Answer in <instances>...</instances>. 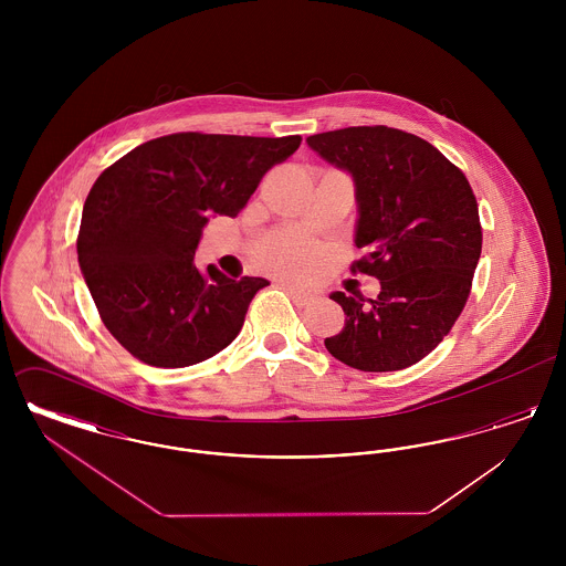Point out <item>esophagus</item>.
Returning <instances> with one entry per match:
<instances>
[{
  "label": "esophagus",
  "mask_w": 566,
  "mask_h": 566,
  "mask_svg": "<svg viewBox=\"0 0 566 566\" xmlns=\"http://www.w3.org/2000/svg\"><path fill=\"white\" fill-rule=\"evenodd\" d=\"M289 295L293 296L296 305H307L310 301H314V293L305 291V289H298V286H286Z\"/></svg>",
  "instance_id": "1"
}]
</instances>
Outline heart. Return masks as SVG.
<instances>
[{"label": "heart", "mask_w": 566, "mask_h": 566, "mask_svg": "<svg viewBox=\"0 0 566 566\" xmlns=\"http://www.w3.org/2000/svg\"><path fill=\"white\" fill-rule=\"evenodd\" d=\"M323 261L318 243L305 238H277L259 250V263L282 273H307L316 270Z\"/></svg>", "instance_id": "heart-1"}]
</instances>
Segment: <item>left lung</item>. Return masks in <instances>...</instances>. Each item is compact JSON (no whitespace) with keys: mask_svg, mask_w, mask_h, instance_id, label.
Returning a JSON list of instances; mask_svg holds the SVG:
<instances>
[{"mask_svg":"<svg viewBox=\"0 0 566 566\" xmlns=\"http://www.w3.org/2000/svg\"><path fill=\"white\" fill-rule=\"evenodd\" d=\"M307 146L354 182V243L367 256L352 270L376 275L377 298L331 293L346 314L324 339L360 371H399L450 333L482 254V227L469 180L413 134L348 127L310 135Z\"/></svg>","mask_w":566,"mask_h":566,"instance_id":"8db88e82","label":"left lung"}]
</instances>
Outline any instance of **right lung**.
I'll use <instances>...</instances> for the list:
<instances>
[{
    "label": "right lung",
    "mask_w": 566,
    "mask_h": 566,
    "mask_svg": "<svg viewBox=\"0 0 566 566\" xmlns=\"http://www.w3.org/2000/svg\"><path fill=\"white\" fill-rule=\"evenodd\" d=\"M298 135L174 134L109 165L82 208L78 263L116 342L146 365L178 369L224 350L265 277L199 270L210 216H238Z\"/></svg>",
    "instance_id": "right-lung-1"
}]
</instances>
